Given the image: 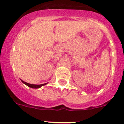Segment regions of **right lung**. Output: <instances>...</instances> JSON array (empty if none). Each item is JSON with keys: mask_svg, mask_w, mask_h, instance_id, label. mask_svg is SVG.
<instances>
[{"mask_svg": "<svg viewBox=\"0 0 124 124\" xmlns=\"http://www.w3.org/2000/svg\"><path fill=\"white\" fill-rule=\"evenodd\" d=\"M22 82L23 83H24L25 84H26L27 86H28V87H31V88H35V89H37V88H40V87H41V86H44V85H45L46 84H47V83H45V84H39V85H37V84H29V83H26V82L23 81H22V80H21Z\"/></svg>", "mask_w": 124, "mask_h": 124, "instance_id": "add662e5", "label": "right lung"}]
</instances>
